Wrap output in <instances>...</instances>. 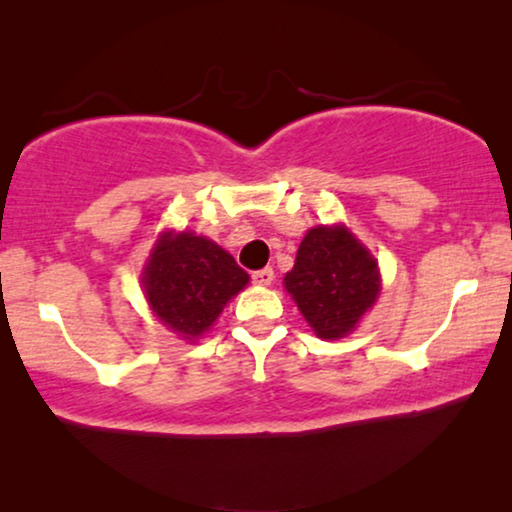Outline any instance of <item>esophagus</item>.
I'll list each match as a JSON object with an SVG mask.
<instances>
[{
  "instance_id": "obj_1",
  "label": "esophagus",
  "mask_w": 512,
  "mask_h": 512,
  "mask_svg": "<svg viewBox=\"0 0 512 512\" xmlns=\"http://www.w3.org/2000/svg\"><path fill=\"white\" fill-rule=\"evenodd\" d=\"M251 279H254L256 286H270L272 279H275V270L272 268H263V270H256L254 275H251Z\"/></svg>"
}]
</instances>
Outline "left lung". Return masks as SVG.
Returning a JSON list of instances; mask_svg holds the SVG:
<instances>
[{"label": "left lung", "instance_id": "left-lung-1", "mask_svg": "<svg viewBox=\"0 0 512 512\" xmlns=\"http://www.w3.org/2000/svg\"><path fill=\"white\" fill-rule=\"evenodd\" d=\"M284 289L312 331L324 340L345 338L380 296L373 254L345 226H317L300 242Z\"/></svg>", "mask_w": 512, "mask_h": 512}]
</instances>
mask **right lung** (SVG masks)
<instances>
[{
	"mask_svg": "<svg viewBox=\"0 0 512 512\" xmlns=\"http://www.w3.org/2000/svg\"><path fill=\"white\" fill-rule=\"evenodd\" d=\"M247 284L249 275L226 249L186 230L160 235L142 272L146 303L184 340L200 338Z\"/></svg>",
	"mask_w": 512,
	"mask_h": 512,
	"instance_id": "right-lung-1",
	"label": "right lung"
}]
</instances>
